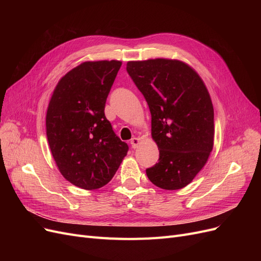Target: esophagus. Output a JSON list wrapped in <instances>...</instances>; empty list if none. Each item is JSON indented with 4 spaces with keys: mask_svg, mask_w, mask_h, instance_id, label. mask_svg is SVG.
<instances>
[{
    "mask_svg": "<svg viewBox=\"0 0 261 261\" xmlns=\"http://www.w3.org/2000/svg\"><path fill=\"white\" fill-rule=\"evenodd\" d=\"M139 139L138 138H136V137H134V138H132L130 139V146H132V148L133 149H136L137 147H138V145H139Z\"/></svg>",
    "mask_w": 261,
    "mask_h": 261,
    "instance_id": "esophagus-1",
    "label": "esophagus"
}]
</instances>
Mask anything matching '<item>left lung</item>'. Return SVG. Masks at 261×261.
<instances>
[{"mask_svg": "<svg viewBox=\"0 0 261 261\" xmlns=\"http://www.w3.org/2000/svg\"><path fill=\"white\" fill-rule=\"evenodd\" d=\"M126 70L151 113L159 160L146 170L163 189L183 188L206 164L213 147L215 113L201 78L185 63L155 59L128 62Z\"/></svg>", "mask_w": 261, "mask_h": 261, "instance_id": "8db88e82", "label": "left lung"}]
</instances>
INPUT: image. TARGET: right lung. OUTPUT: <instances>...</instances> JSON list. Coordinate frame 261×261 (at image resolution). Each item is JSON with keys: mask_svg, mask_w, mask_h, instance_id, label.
<instances>
[{"mask_svg": "<svg viewBox=\"0 0 261 261\" xmlns=\"http://www.w3.org/2000/svg\"><path fill=\"white\" fill-rule=\"evenodd\" d=\"M121 65L114 60L85 62L69 70L46 112V138L60 172L88 191L108 184L128 151L105 114Z\"/></svg>", "mask_w": 261, "mask_h": 261, "instance_id": "add662e5", "label": "right lung"}]
</instances>
